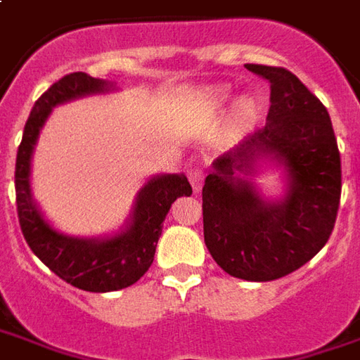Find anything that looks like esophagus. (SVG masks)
<instances>
[{
	"instance_id": "esophagus-1",
	"label": "esophagus",
	"mask_w": 360,
	"mask_h": 360,
	"mask_svg": "<svg viewBox=\"0 0 360 360\" xmlns=\"http://www.w3.org/2000/svg\"><path fill=\"white\" fill-rule=\"evenodd\" d=\"M188 180H190V184L194 188V192H200V188L204 184V172L198 170V168H192V170L188 172Z\"/></svg>"
}]
</instances>
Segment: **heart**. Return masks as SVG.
<instances>
[{
    "label": "heart",
    "instance_id": "1",
    "mask_svg": "<svg viewBox=\"0 0 360 360\" xmlns=\"http://www.w3.org/2000/svg\"><path fill=\"white\" fill-rule=\"evenodd\" d=\"M228 98H230V86H216V89H212L208 93L210 105H214V107H221ZM255 115H257V101L253 96H243V98L238 101V105H236V118L242 124L252 122Z\"/></svg>",
    "mask_w": 360,
    "mask_h": 360
}]
</instances>
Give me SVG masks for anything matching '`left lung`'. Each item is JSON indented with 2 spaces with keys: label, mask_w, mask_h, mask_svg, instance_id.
Segmentation results:
<instances>
[{
  "label": "left lung",
  "mask_w": 360,
  "mask_h": 360,
  "mask_svg": "<svg viewBox=\"0 0 360 360\" xmlns=\"http://www.w3.org/2000/svg\"><path fill=\"white\" fill-rule=\"evenodd\" d=\"M271 84L264 129L219 154L202 188L204 242L233 277L274 281L327 243L341 200V154L331 118L317 96L283 67L245 65ZM267 158L284 166L286 196L267 200L245 175Z\"/></svg>",
  "instance_id": "obj_1"
}]
</instances>
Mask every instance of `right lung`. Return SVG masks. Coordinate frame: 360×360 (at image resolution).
I'll list each match as a JSON object with an SVG mask.
<instances>
[{
  "label": "right lung",
  "mask_w": 360,
  "mask_h": 360,
  "mask_svg": "<svg viewBox=\"0 0 360 360\" xmlns=\"http://www.w3.org/2000/svg\"><path fill=\"white\" fill-rule=\"evenodd\" d=\"M112 89V83L86 73L65 75L51 84L31 108L15 160L17 216L31 252L63 281L93 293L117 291L136 283L154 262L162 221L170 206L176 198L192 194V186L184 174L154 176L136 194L124 230L103 240L65 236L43 218L31 196L29 174L31 154L45 120L57 105Z\"/></svg>",
  "instance_id": "right-lung-1"
}]
</instances>
